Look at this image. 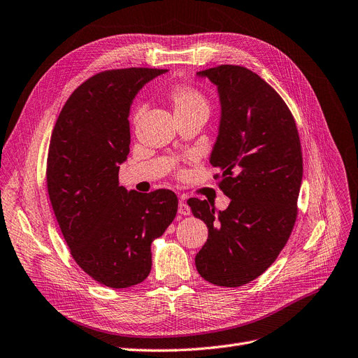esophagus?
Wrapping results in <instances>:
<instances>
[{
    "mask_svg": "<svg viewBox=\"0 0 358 358\" xmlns=\"http://www.w3.org/2000/svg\"><path fill=\"white\" fill-rule=\"evenodd\" d=\"M179 214H182V216H189L191 214V207L183 199H179Z\"/></svg>",
    "mask_w": 358,
    "mask_h": 358,
    "instance_id": "1",
    "label": "esophagus"
}]
</instances>
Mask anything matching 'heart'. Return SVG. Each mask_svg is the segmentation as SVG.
I'll return each instance as SVG.
<instances>
[{
	"instance_id": "obj_1",
	"label": "heart",
	"mask_w": 358,
	"mask_h": 358,
	"mask_svg": "<svg viewBox=\"0 0 358 358\" xmlns=\"http://www.w3.org/2000/svg\"><path fill=\"white\" fill-rule=\"evenodd\" d=\"M167 98L173 107V113L178 120L183 119H201L207 120L211 104L206 94L189 83H173L167 91ZM142 114V108L134 111V123H136Z\"/></svg>"
}]
</instances>
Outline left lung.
Here are the masks:
<instances>
[{
    "instance_id": "left-lung-1",
    "label": "left lung",
    "mask_w": 358,
    "mask_h": 358,
    "mask_svg": "<svg viewBox=\"0 0 358 358\" xmlns=\"http://www.w3.org/2000/svg\"><path fill=\"white\" fill-rule=\"evenodd\" d=\"M217 85L222 119L210 163L231 198L216 214L206 199L189 198L208 239L195 255L198 273L217 287L236 288L263 275L287 245L298 214L303 152L291 110L250 69L220 64L203 71Z\"/></svg>"
}]
</instances>
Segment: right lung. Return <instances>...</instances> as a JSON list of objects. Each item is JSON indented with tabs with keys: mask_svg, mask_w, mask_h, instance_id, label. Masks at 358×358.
I'll use <instances>...</instances> for the list:
<instances>
[{
	"mask_svg": "<svg viewBox=\"0 0 358 358\" xmlns=\"http://www.w3.org/2000/svg\"><path fill=\"white\" fill-rule=\"evenodd\" d=\"M166 69L99 71L73 91L52 129L47 188L60 231L78 266L110 288H129L151 271V242L178 211L170 189L119 187L129 154V110L147 82Z\"/></svg>",
	"mask_w": 358,
	"mask_h": 358,
	"instance_id": "add662e5",
	"label": "right lung"
}]
</instances>
